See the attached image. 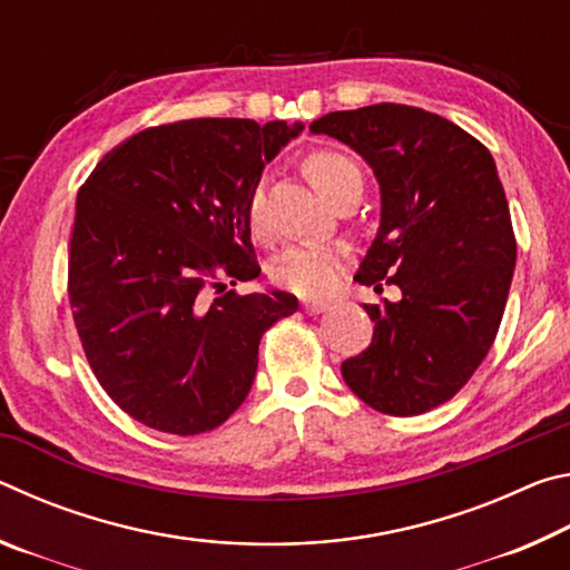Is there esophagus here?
<instances>
[{"label": "esophagus", "mask_w": 570, "mask_h": 570, "mask_svg": "<svg viewBox=\"0 0 570 570\" xmlns=\"http://www.w3.org/2000/svg\"><path fill=\"white\" fill-rule=\"evenodd\" d=\"M326 302H316V298H302V308L306 314H322V312H326Z\"/></svg>", "instance_id": "esophagus-1"}]
</instances>
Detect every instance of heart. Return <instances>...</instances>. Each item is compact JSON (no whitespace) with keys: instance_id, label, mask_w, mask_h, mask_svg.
<instances>
[{"instance_id":"b5f03b06","label":"heart","mask_w":570,"mask_h":570,"mask_svg":"<svg viewBox=\"0 0 570 570\" xmlns=\"http://www.w3.org/2000/svg\"><path fill=\"white\" fill-rule=\"evenodd\" d=\"M308 178L324 196L334 198L352 183H362V173L352 158L336 150H312L304 160ZM246 220L254 236H266V193L258 180L248 193ZM346 266V250L334 244H298L284 250L276 262V282L298 296H326L340 282Z\"/></svg>"}]
</instances>
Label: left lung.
Here are the masks:
<instances>
[{
  "label": "left lung",
  "mask_w": 570,
  "mask_h": 570,
  "mask_svg": "<svg viewBox=\"0 0 570 570\" xmlns=\"http://www.w3.org/2000/svg\"><path fill=\"white\" fill-rule=\"evenodd\" d=\"M370 163L382 224L356 282L400 302L364 304L372 344L342 377L372 410L414 417L465 387L495 342L515 268V234L490 150L455 122L380 102L308 125Z\"/></svg>",
  "instance_id": "8db88e82"
}]
</instances>
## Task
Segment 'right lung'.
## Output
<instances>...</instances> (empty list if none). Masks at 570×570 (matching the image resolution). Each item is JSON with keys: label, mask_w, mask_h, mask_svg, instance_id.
<instances>
[{"label": "right lung", "mask_w": 570, "mask_h": 570, "mask_svg": "<svg viewBox=\"0 0 570 570\" xmlns=\"http://www.w3.org/2000/svg\"><path fill=\"white\" fill-rule=\"evenodd\" d=\"M302 125L198 118L156 125L77 190L67 296L100 387L170 435L224 424L254 384L262 334L298 304L238 294L262 274L246 200Z\"/></svg>", "instance_id": "add662e5"}]
</instances>
